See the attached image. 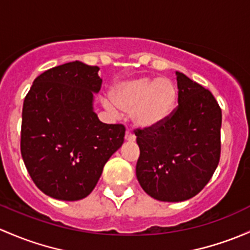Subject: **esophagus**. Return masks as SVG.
I'll use <instances>...</instances> for the list:
<instances>
[{
	"label": "esophagus",
	"instance_id": "esophagus-1",
	"mask_svg": "<svg viewBox=\"0 0 250 250\" xmlns=\"http://www.w3.org/2000/svg\"><path fill=\"white\" fill-rule=\"evenodd\" d=\"M125 141H128V143H134V141H135V135L130 132H125Z\"/></svg>",
	"mask_w": 250,
	"mask_h": 250
}]
</instances>
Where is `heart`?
Listing matches in <instances>:
<instances>
[{
  "instance_id": "b5f03b06",
  "label": "heart",
  "mask_w": 250,
  "mask_h": 250,
  "mask_svg": "<svg viewBox=\"0 0 250 250\" xmlns=\"http://www.w3.org/2000/svg\"><path fill=\"white\" fill-rule=\"evenodd\" d=\"M178 91L169 78H136L121 81L110 91V101H103L112 115L118 110L130 114L134 125L140 129L159 127L171 116Z\"/></svg>"
}]
</instances>
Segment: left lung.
<instances>
[{"instance_id": "obj_1", "label": "left lung", "mask_w": 250, "mask_h": 250, "mask_svg": "<svg viewBox=\"0 0 250 250\" xmlns=\"http://www.w3.org/2000/svg\"><path fill=\"white\" fill-rule=\"evenodd\" d=\"M178 105L163 125L136 129V177L159 201H186L211 180L220 158L222 110L213 94L176 72Z\"/></svg>"}]
</instances>
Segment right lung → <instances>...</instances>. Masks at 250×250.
<instances>
[{
  "label": "right lung",
  "instance_id": "right-lung-1",
  "mask_svg": "<svg viewBox=\"0 0 250 250\" xmlns=\"http://www.w3.org/2000/svg\"><path fill=\"white\" fill-rule=\"evenodd\" d=\"M98 70L57 65L35 79L23 101L21 156L37 187L57 200L86 198L125 140V125L101 122L93 110Z\"/></svg>",
  "mask_w": 250,
  "mask_h": 250
}]
</instances>
